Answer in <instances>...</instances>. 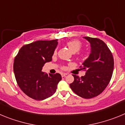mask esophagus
Listing matches in <instances>:
<instances>
[{
    "mask_svg": "<svg viewBox=\"0 0 125 125\" xmlns=\"http://www.w3.org/2000/svg\"><path fill=\"white\" fill-rule=\"evenodd\" d=\"M66 75H68V74H67V73H62L61 74L62 77H65V76H66Z\"/></svg>",
    "mask_w": 125,
    "mask_h": 125,
    "instance_id": "1",
    "label": "esophagus"
}]
</instances>
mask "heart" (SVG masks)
I'll return each instance as SVG.
<instances>
[{
	"instance_id": "b5f03b06",
	"label": "heart",
	"mask_w": 125,
	"mask_h": 125,
	"mask_svg": "<svg viewBox=\"0 0 125 125\" xmlns=\"http://www.w3.org/2000/svg\"><path fill=\"white\" fill-rule=\"evenodd\" d=\"M66 45L69 47L71 51L73 53L78 52V51H79L83 46L82 42L80 41L77 40V39H74V40L67 42ZM54 54H56V51H54ZM64 67H62V69H64Z\"/></svg>"
}]
</instances>
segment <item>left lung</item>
<instances>
[{
	"mask_svg": "<svg viewBox=\"0 0 125 125\" xmlns=\"http://www.w3.org/2000/svg\"><path fill=\"white\" fill-rule=\"evenodd\" d=\"M84 38L91 44V53L80 66L86 74L81 78L73 74L74 80L69 86L79 96L90 99L100 94L108 85L114 69V59L111 51L102 40Z\"/></svg>",
	"mask_w": 125,
	"mask_h": 125,
	"instance_id": "1",
	"label": "left lung"
}]
</instances>
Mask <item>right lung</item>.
Wrapping results in <instances>:
<instances>
[{
    "instance_id": "add662e5",
    "label": "right lung",
    "mask_w": 125,
    "mask_h": 125,
    "mask_svg": "<svg viewBox=\"0 0 125 125\" xmlns=\"http://www.w3.org/2000/svg\"><path fill=\"white\" fill-rule=\"evenodd\" d=\"M57 41H37L25 44L15 57L14 72L17 84L34 100L40 101L51 96L62 79L60 74L48 75L42 71L44 64L52 60Z\"/></svg>"
}]
</instances>
